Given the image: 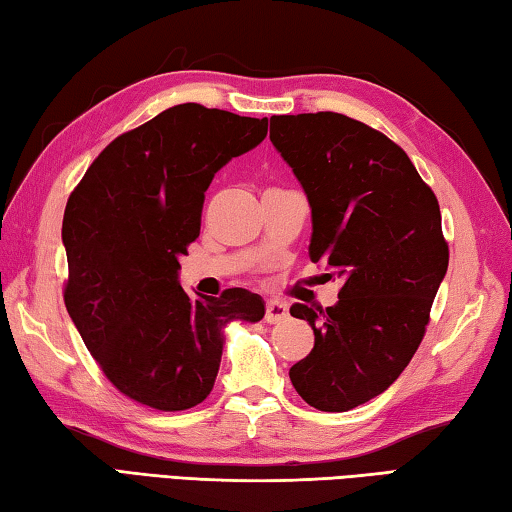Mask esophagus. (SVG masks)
Returning a JSON list of instances; mask_svg holds the SVG:
<instances>
[{
    "mask_svg": "<svg viewBox=\"0 0 512 512\" xmlns=\"http://www.w3.org/2000/svg\"><path fill=\"white\" fill-rule=\"evenodd\" d=\"M287 318V305L281 301H269L265 307V321L267 323H278Z\"/></svg>",
    "mask_w": 512,
    "mask_h": 512,
    "instance_id": "obj_1",
    "label": "esophagus"
}]
</instances>
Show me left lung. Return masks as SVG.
<instances>
[{
  "instance_id": "obj_1",
  "label": "left lung",
  "mask_w": 512,
  "mask_h": 512,
  "mask_svg": "<svg viewBox=\"0 0 512 512\" xmlns=\"http://www.w3.org/2000/svg\"><path fill=\"white\" fill-rule=\"evenodd\" d=\"M269 140L312 207V263L343 287L332 307L292 305L314 330L289 370L323 412L379 397L417 352L448 269L437 196L399 144L343 113L274 115Z\"/></svg>"
}]
</instances>
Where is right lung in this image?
<instances>
[{"instance_id": "add662e5", "label": "right lung", "mask_w": 512, "mask_h": 512, "mask_svg": "<svg viewBox=\"0 0 512 512\" xmlns=\"http://www.w3.org/2000/svg\"><path fill=\"white\" fill-rule=\"evenodd\" d=\"M265 136L267 118L171 106L115 138L66 202V310L106 379L142 406L205 401L225 325L265 316L263 298L243 287L194 301L178 283L216 171Z\"/></svg>"}]
</instances>
